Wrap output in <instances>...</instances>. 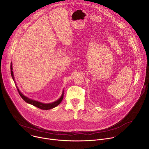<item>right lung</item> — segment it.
<instances>
[{
	"instance_id": "1",
	"label": "right lung",
	"mask_w": 149,
	"mask_h": 149,
	"mask_svg": "<svg viewBox=\"0 0 149 149\" xmlns=\"http://www.w3.org/2000/svg\"><path fill=\"white\" fill-rule=\"evenodd\" d=\"M12 70H13V68H12V62H11V63H10V72H11V75H12V77L13 79L15 80V79H14L15 78H14L13 72ZM16 88H17V91H18V93H19V95H20V97H22V98L26 102L29 103V104H32V105L35 106V107H38V108H39V109H42V110H50V109H53V108L56 107L57 105H58L61 102V101H62V99H63V91L61 97H60L58 100H56V101L53 102H52V103L44 104V103H42V102H39V101H35V100H32V99H30V98H28L27 97L25 96L22 93H21V92L19 90V89H18V88H17V86H16Z\"/></svg>"
}]
</instances>
